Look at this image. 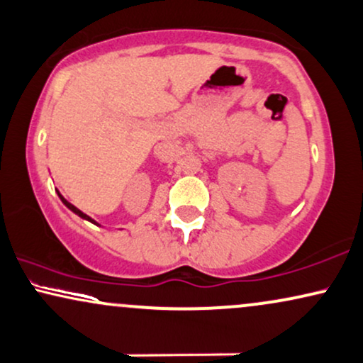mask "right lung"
I'll list each match as a JSON object with an SVG mask.
<instances>
[{"mask_svg":"<svg viewBox=\"0 0 363 363\" xmlns=\"http://www.w3.org/2000/svg\"><path fill=\"white\" fill-rule=\"evenodd\" d=\"M58 196H60V200H61V201H63V203H65V205H67V206H68V208L73 211V213H77L78 216H82V218H84V220H88V222H91V223H95V225H98V223L95 222V220H93V218H89V216H88L86 213H83V211H82V210H78V208H77V206H74V205H72V203H69V201H68L67 199H65V196H63V195H61V193H60V191H58Z\"/></svg>","mask_w":363,"mask_h":363,"instance_id":"1","label":"right lung"}]
</instances>
